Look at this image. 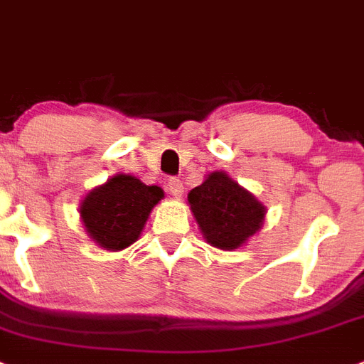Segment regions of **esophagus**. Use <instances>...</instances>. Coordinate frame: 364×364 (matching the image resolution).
<instances>
[{
	"label": "esophagus",
	"mask_w": 364,
	"mask_h": 364,
	"mask_svg": "<svg viewBox=\"0 0 364 364\" xmlns=\"http://www.w3.org/2000/svg\"><path fill=\"white\" fill-rule=\"evenodd\" d=\"M166 188H168V192L172 196H176V198H181L183 196V181L178 178H170L168 183H166Z\"/></svg>",
	"instance_id": "1"
}]
</instances>
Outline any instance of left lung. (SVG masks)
I'll use <instances>...</instances> for the list:
<instances>
[{
  "label": "left lung",
  "mask_w": 364,
  "mask_h": 364,
  "mask_svg": "<svg viewBox=\"0 0 364 364\" xmlns=\"http://www.w3.org/2000/svg\"><path fill=\"white\" fill-rule=\"evenodd\" d=\"M188 205L207 243L223 251L242 247L265 220L264 205L220 170L188 192Z\"/></svg>",
  "instance_id": "left-lung-1"
}]
</instances>
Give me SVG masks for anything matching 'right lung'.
Returning <instances> with one entry per match:
<instances>
[{"label": "right lung", "instance_id": "right-lung-1", "mask_svg": "<svg viewBox=\"0 0 364 364\" xmlns=\"http://www.w3.org/2000/svg\"><path fill=\"white\" fill-rule=\"evenodd\" d=\"M164 198L157 185H144L128 173H115L80 203L86 232L106 251H121L137 242L151 208Z\"/></svg>", "mask_w": 364, "mask_h": 364}]
</instances>
